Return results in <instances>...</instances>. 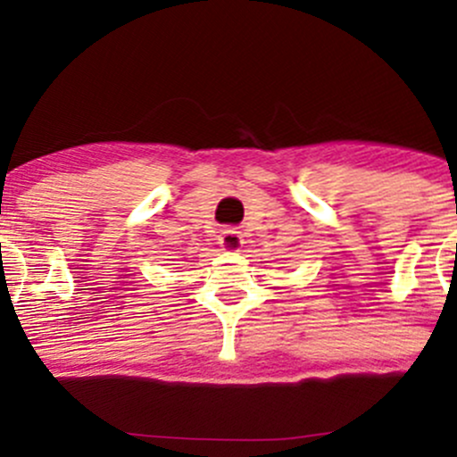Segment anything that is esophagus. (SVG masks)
<instances>
[{"instance_id": "esophagus-1", "label": "esophagus", "mask_w": 457, "mask_h": 457, "mask_svg": "<svg viewBox=\"0 0 457 457\" xmlns=\"http://www.w3.org/2000/svg\"><path fill=\"white\" fill-rule=\"evenodd\" d=\"M219 243H221L225 251H238L243 246V236H240V232H236L234 228H228L219 236Z\"/></svg>"}]
</instances>
